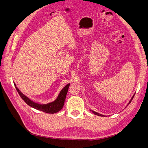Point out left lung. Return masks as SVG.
Here are the masks:
<instances>
[{"label":"left lung","instance_id":"left-lung-1","mask_svg":"<svg viewBox=\"0 0 148 148\" xmlns=\"http://www.w3.org/2000/svg\"><path fill=\"white\" fill-rule=\"evenodd\" d=\"M135 94H134L133 95V96H132V97L131 98V99H130V101H129V102H128V105L130 104V103L131 102H132V100L133 99V97H134V96H135ZM127 105V106H128ZM94 114H95V115H98V116H101V117H104V115H102V114H99V113H97V112H95V111H93V110H90Z\"/></svg>","mask_w":148,"mask_h":148}]
</instances>
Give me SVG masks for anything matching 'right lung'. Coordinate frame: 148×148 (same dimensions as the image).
Instances as JSON below:
<instances>
[{
  "label": "right lung",
  "instance_id": "right-lung-1",
  "mask_svg": "<svg viewBox=\"0 0 148 148\" xmlns=\"http://www.w3.org/2000/svg\"><path fill=\"white\" fill-rule=\"evenodd\" d=\"M14 85L16 91L18 92L19 95L21 97V99H23L28 106L33 107V108L35 109L42 111L44 112H46L47 114H54L59 112L62 109V107H64L65 97L70 86V83L66 84V86L62 89L59 93V95H58L57 99L54 101L49 102L46 104H38V103H36L32 101H31L27 96L24 95L19 90V89L16 87L15 84H14Z\"/></svg>",
  "mask_w": 148,
  "mask_h": 148
}]
</instances>
